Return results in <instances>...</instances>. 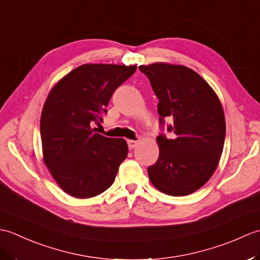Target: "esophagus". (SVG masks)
Wrapping results in <instances>:
<instances>
[{"mask_svg": "<svg viewBox=\"0 0 260 260\" xmlns=\"http://www.w3.org/2000/svg\"><path fill=\"white\" fill-rule=\"evenodd\" d=\"M127 144H128V148H129V150H132V148H134L135 146H137V144H139V141L128 140V141H127Z\"/></svg>", "mask_w": 260, "mask_h": 260, "instance_id": "1", "label": "esophagus"}]
</instances>
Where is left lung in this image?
<instances>
[{
  "label": "left lung",
  "mask_w": 260,
  "mask_h": 260,
  "mask_svg": "<svg viewBox=\"0 0 260 260\" xmlns=\"http://www.w3.org/2000/svg\"><path fill=\"white\" fill-rule=\"evenodd\" d=\"M158 98L159 124L172 137H156L159 155L148 167L157 190L182 197L200 189L211 178L222 154L225 121L218 96L196 71L179 64L140 66Z\"/></svg>",
  "instance_id": "8db88e82"
}]
</instances>
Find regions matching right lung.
Listing matches in <instances>:
<instances>
[{"label":"right lung","instance_id":"1","mask_svg":"<svg viewBox=\"0 0 260 260\" xmlns=\"http://www.w3.org/2000/svg\"><path fill=\"white\" fill-rule=\"evenodd\" d=\"M135 71L136 66L82 64L48 95L40 121L43 159L68 194L91 198L114 183L127 143L98 134L93 126L101 125L114 91Z\"/></svg>","mask_w":260,"mask_h":260}]
</instances>
